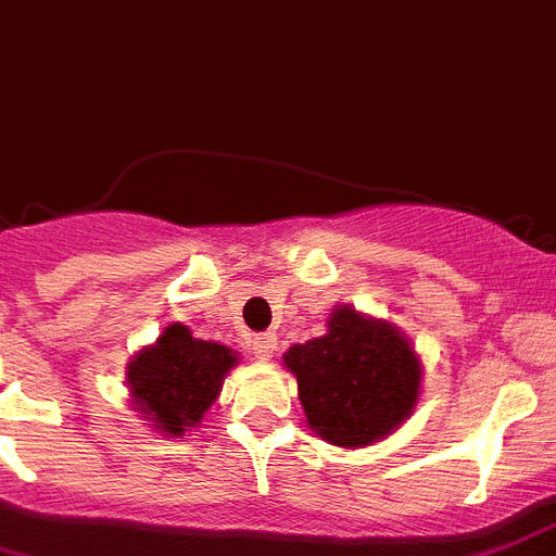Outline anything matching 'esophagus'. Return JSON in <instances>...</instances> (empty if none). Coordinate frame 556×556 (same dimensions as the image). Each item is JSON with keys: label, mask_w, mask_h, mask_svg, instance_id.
Instances as JSON below:
<instances>
[{"label": "esophagus", "mask_w": 556, "mask_h": 556, "mask_svg": "<svg viewBox=\"0 0 556 556\" xmlns=\"http://www.w3.org/2000/svg\"><path fill=\"white\" fill-rule=\"evenodd\" d=\"M251 350H254V355H257L260 361L274 358V352H277V338H274L271 332H265V336H257V338H254V341H251Z\"/></svg>", "instance_id": "34e87169"}]
</instances>
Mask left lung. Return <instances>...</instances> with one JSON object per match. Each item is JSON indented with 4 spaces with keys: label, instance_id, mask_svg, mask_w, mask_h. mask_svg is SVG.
<instances>
[{
    "label": "left lung",
    "instance_id": "1",
    "mask_svg": "<svg viewBox=\"0 0 556 556\" xmlns=\"http://www.w3.org/2000/svg\"><path fill=\"white\" fill-rule=\"evenodd\" d=\"M327 336L285 352L296 375L307 425L341 447L383 439L414 412L419 361L412 344L386 321L338 307Z\"/></svg>",
    "mask_w": 556,
    "mask_h": 556
}]
</instances>
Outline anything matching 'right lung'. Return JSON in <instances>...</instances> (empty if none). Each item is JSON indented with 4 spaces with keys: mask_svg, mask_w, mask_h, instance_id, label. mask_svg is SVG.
Listing matches in <instances>:
<instances>
[{
    "mask_svg": "<svg viewBox=\"0 0 556 556\" xmlns=\"http://www.w3.org/2000/svg\"><path fill=\"white\" fill-rule=\"evenodd\" d=\"M235 364L238 358L229 346L198 341L185 325H170L128 366L137 412L148 414L167 437H185L215 403Z\"/></svg>",
    "mask_w": 556,
    "mask_h": 556,
    "instance_id": "add662e5",
    "label": "right lung"
}]
</instances>
